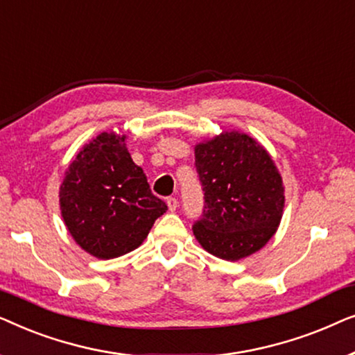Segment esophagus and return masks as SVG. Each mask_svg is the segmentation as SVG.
Here are the masks:
<instances>
[{
  "mask_svg": "<svg viewBox=\"0 0 355 355\" xmlns=\"http://www.w3.org/2000/svg\"><path fill=\"white\" fill-rule=\"evenodd\" d=\"M166 203H168V208H169V211H176V210H178V205H179V202H178V198H176V197H169L168 200H166Z\"/></svg>",
  "mask_w": 355,
  "mask_h": 355,
  "instance_id": "1",
  "label": "esophagus"
}]
</instances>
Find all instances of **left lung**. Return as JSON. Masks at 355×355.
I'll return each instance as SVG.
<instances>
[{"label":"left lung","instance_id":"left-lung-1","mask_svg":"<svg viewBox=\"0 0 355 355\" xmlns=\"http://www.w3.org/2000/svg\"><path fill=\"white\" fill-rule=\"evenodd\" d=\"M203 191L193 236L211 255L241 260L260 250L278 230L283 179L268 152L247 134L223 132L196 145Z\"/></svg>","mask_w":355,"mask_h":355}]
</instances>
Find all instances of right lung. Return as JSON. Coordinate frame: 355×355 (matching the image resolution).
I'll use <instances>...</instances> for the list:
<instances>
[{"label": "right lung", "mask_w": 355, "mask_h": 355, "mask_svg": "<svg viewBox=\"0 0 355 355\" xmlns=\"http://www.w3.org/2000/svg\"><path fill=\"white\" fill-rule=\"evenodd\" d=\"M60 207L74 241L101 260L137 249L168 210L130 158L125 135L114 132L96 135L72 159L60 187Z\"/></svg>", "instance_id": "add662e5"}]
</instances>
